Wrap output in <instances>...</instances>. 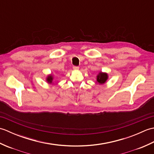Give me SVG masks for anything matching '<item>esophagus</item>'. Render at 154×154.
<instances>
[{
	"label": "esophagus",
	"instance_id": "esophagus-1",
	"mask_svg": "<svg viewBox=\"0 0 154 154\" xmlns=\"http://www.w3.org/2000/svg\"><path fill=\"white\" fill-rule=\"evenodd\" d=\"M73 69H74L75 71H77V70L79 69V67H78V66H73Z\"/></svg>",
	"mask_w": 154,
	"mask_h": 154
}]
</instances>
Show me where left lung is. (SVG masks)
<instances>
[{"mask_svg": "<svg viewBox=\"0 0 154 154\" xmlns=\"http://www.w3.org/2000/svg\"><path fill=\"white\" fill-rule=\"evenodd\" d=\"M108 79V74L100 72L97 76V81L99 84H104Z\"/></svg>", "mask_w": 154, "mask_h": 154, "instance_id": "obj_1", "label": "left lung"}]
</instances>
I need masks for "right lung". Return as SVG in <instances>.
Here are the masks:
<instances>
[{"label": "right lung", "mask_w": 154, "mask_h": 154, "mask_svg": "<svg viewBox=\"0 0 154 154\" xmlns=\"http://www.w3.org/2000/svg\"><path fill=\"white\" fill-rule=\"evenodd\" d=\"M54 77L52 76V75H49L46 78V81H48V83H52V81H53Z\"/></svg>", "instance_id": "add662e5"}]
</instances>
